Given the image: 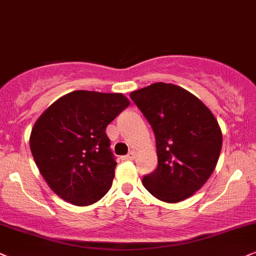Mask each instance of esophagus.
I'll list each match as a JSON object with an SVG mask.
<instances>
[{
	"instance_id": "esophagus-1",
	"label": "esophagus",
	"mask_w": 256,
	"mask_h": 256,
	"mask_svg": "<svg viewBox=\"0 0 256 256\" xmlns=\"http://www.w3.org/2000/svg\"><path fill=\"white\" fill-rule=\"evenodd\" d=\"M134 158V152H130L128 154H126V156H122V160H132Z\"/></svg>"
}]
</instances>
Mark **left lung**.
Returning a JSON list of instances; mask_svg holds the SVG:
<instances>
[{
    "label": "left lung",
    "instance_id": "1",
    "mask_svg": "<svg viewBox=\"0 0 256 256\" xmlns=\"http://www.w3.org/2000/svg\"><path fill=\"white\" fill-rule=\"evenodd\" d=\"M154 130L158 166L143 177L152 196L177 203L203 186L222 148L218 122L200 100L182 87L154 82L130 93Z\"/></svg>",
    "mask_w": 256,
    "mask_h": 256
}]
</instances>
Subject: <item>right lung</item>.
I'll list each match as a JSON object with an SVG mask.
<instances>
[{
  "label": "right lung",
  "instance_id": "add662e5",
  "mask_svg": "<svg viewBox=\"0 0 256 256\" xmlns=\"http://www.w3.org/2000/svg\"><path fill=\"white\" fill-rule=\"evenodd\" d=\"M128 105L122 93L74 90L40 116L29 144L42 177L58 196L84 206L108 194L117 162L105 131Z\"/></svg>",
  "mask_w": 256,
  "mask_h": 256
}]
</instances>
